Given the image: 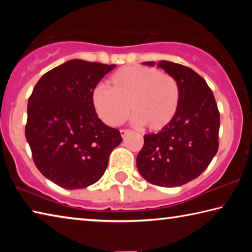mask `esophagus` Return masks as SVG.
<instances>
[{
    "mask_svg": "<svg viewBox=\"0 0 252 252\" xmlns=\"http://www.w3.org/2000/svg\"><path fill=\"white\" fill-rule=\"evenodd\" d=\"M130 133V130H126V129H122V130H120V134H121V136L122 138H125L126 135H127Z\"/></svg>",
    "mask_w": 252,
    "mask_h": 252,
    "instance_id": "esophagus-1",
    "label": "esophagus"
}]
</instances>
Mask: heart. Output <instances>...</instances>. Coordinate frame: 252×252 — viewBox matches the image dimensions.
<instances>
[{"instance_id":"b5f03b06","label":"heart","mask_w":252,"mask_h":252,"mask_svg":"<svg viewBox=\"0 0 252 252\" xmlns=\"http://www.w3.org/2000/svg\"><path fill=\"white\" fill-rule=\"evenodd\" d=\"M91 101L105 125L120 126L131 110L135 126L158 132L165 129L176 118L180 90L172 75L155 67L130 65L110 76L109 89L101 85L93 89Z\"/></svg>"}]
</instances>
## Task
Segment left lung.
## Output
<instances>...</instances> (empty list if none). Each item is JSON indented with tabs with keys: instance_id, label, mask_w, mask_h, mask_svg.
Returning a JSON list of instances; mask_svg holds the SVG:
<instances>
[{
	"instance_id": "8db88e82",
	"label": "left lung",
	"mask_w": 252,
	"mask_h": 252,
	"mask_svg": "<svg viewBox=\"0 0 252 252\" xmlns=\"http://www.w3.org/2000/svg\"><path fill=\"white\" fill-rule=\"evenodd\" d=\"M158 66L177 80L180 104L165 129L144 134L136 167L149 182L172 188L198 178L210 164L219 148L220 113L211 89L197 72L169 61Z\"/></svg>"
}]
</instances>
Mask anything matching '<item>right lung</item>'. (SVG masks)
I'll use <instances>...</instances> for the list:
<instances>
[{
	"instance_id": "1",
	"label": "right lung",
	"mask_w": 252,
	"mask_h": 252,
	"mask_svg": "<svg viewBox=\"0 0 252 252\" xmlns=\"http://www.w3.org/2000/svg\"><path fill=\"white\" fill-rule=\"evenodd\" d=\"M114 64L71 60L42 76L28 103L25 138L39 171L64 189H83L103 176L120 131L102 122L91 93Z\"/></svg>"
}]
</instances>
